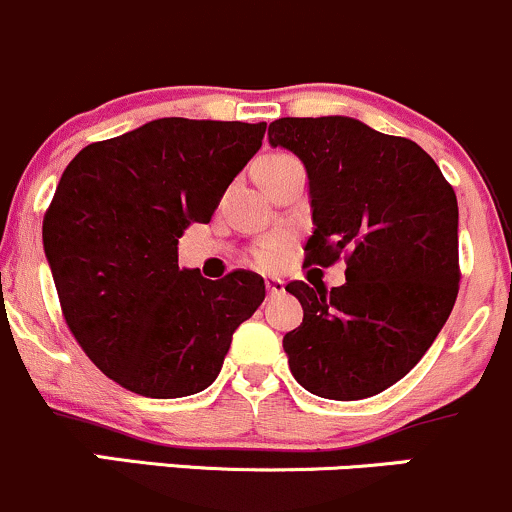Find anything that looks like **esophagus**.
Here are the masks:
<instances>
[{"instance_id":"1","label":"esophagus","mask_w":512,"mask_h":512,"mask_svg":"<svg viewBox=\"0 0 512 512\" xmlns=\"http://www.w3.org/2000/svg\"><path fill=\"white\" fill-rule=\"evenodd\" d=\"M265 284H267V291H269V294H282V291H284V282H282V279H279V277H267L265 279Z\"/></svg>"}]
</instances>
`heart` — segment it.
Segmentation results:
<instances>
[{
  "label": "heart",
  "instance_id": "b5f03b06",
  "mask_svg": "<svg viewBox=\"0 0 512 512\" xmlns=\"http://www.w3.org/2000/svg\"><path fill=\"white\" fill-rule=\"evenodd\" d=\"M291 160L289 155L284 153H272V155H262L260 160L255 162V172H262V170H269V167H277L282 165V162ZM286 255V243L282 238H269L262 243L260 247L255 250V262L260 265L262 269H274L282 265Z\"/></svg>",
  "mask_w": 512,
  "mask_h": 512
}]
</instances>
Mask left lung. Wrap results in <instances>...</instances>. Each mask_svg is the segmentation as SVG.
<instances>
[{"mask_svg": "<svg viewBox=\"0 0 512 512\" xmlns=\"http://www.w3.org/2000/svg\"><path fill=\"white\" fill-rule=\"evenodd\" d=\"M267 136L306 165V265H347L330 291L286 284L303 306L284 335L291 374L320 398L374 396L420 362L457 301V196L418 143L357 119H277Z\"/></svg>", "mask_w": 512, "mask_h": 512, "instance_id": "1", "label": "left lung"}]
</instances>
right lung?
I'll return each instance as SVG.
<instances>
[{
  "mask_svg": "<svg viewBox=\"0 0 512 512\" xmlns=\"http://www.w3.org/2000/svg\"><path fill=\"white\" fill-rule=\"evenodd\" d=\"M267 123L157 119L87 145L43 218V247L67 328L123 389L182 398L216 381L265 279L179 269L177 243L209 223L260 150Z\"/></svg>",
  "mask_w": 512,
  "mask_h": 512,
  "instance_id": "1",
  "label": "right lung"
}]
</instances>
